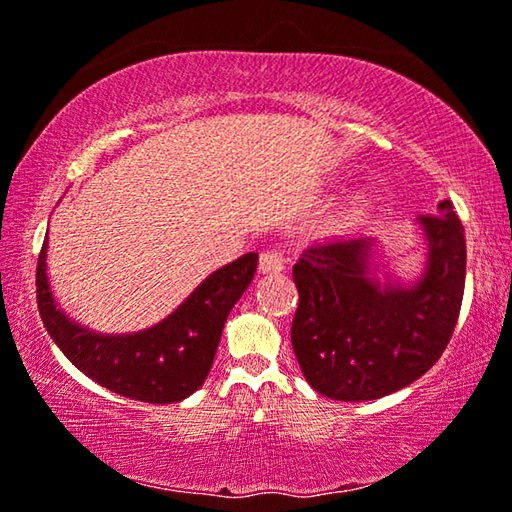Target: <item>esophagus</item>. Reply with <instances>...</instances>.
Wrapping results in <instances>:
<instances>
[{
    "label": "esophagus",
    "mask_w": 512,
    "mask_h": 512,
    "mask_svg": "<svg viewBox=\"0 0 512 512\" xmlns=\"http://www.w3.org/2000/svg\"><path fill=\"white\" fill-rule=\"evenodd\" d=\"M282 266H285V262H282V255L278 250H266V253L259 255V273L262 275L280 273Z\"/></svg>",
    "instance_id": "34e87169"
}]
</instances>
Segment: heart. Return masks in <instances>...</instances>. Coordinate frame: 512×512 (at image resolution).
<instances>
[{
    "mask_svg": "<svg viewBox=\"0 0 512 512\" xmlns=\"http://www.w3.org/2000/svg\"><path fill=\"white\" fill-rule=\"evenodd\" d=\"M371 198L367 196H355L351 202H348L346 209L342 212V218H339V225L342 227H355L360 225L364 218L371 214Z\"/></svg>",
    "mask_w": 512,
    "mask_h": 512,
    "instance_id": "heart-1",
    "label": "heart"
}]
</instances>
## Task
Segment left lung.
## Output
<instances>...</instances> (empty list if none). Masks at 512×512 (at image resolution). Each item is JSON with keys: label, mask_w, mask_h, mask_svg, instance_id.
Instances as JSON below:
<instances>
[{"label": "left lung", "mask_w": 512, "mask_h": 512, "mask_svg": "<svg viewBox=\"0 0 512 512\" xmlns=\"http://www.w3.org/2000/svg\"><path fill=\"white\" fill-rule=\"evenodd\" d=\"M426 243L415 280L378 275L373 241L305 250L294 266L291 346L303 376L335 401H373L415 383L444 353L465 291V230L451 200L419 216Z\"/></svg>", "instance_id": "1"}]
</instances>
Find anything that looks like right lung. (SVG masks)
Segmentation results:
<instances>
[{
    "mask_svg": "<svg viewBox=\"0 0 512 512\" xmlns=\"http://www.w3.org/2000/svg\"><path fill=\"white\" fill-rule=\"evenodd\" d=\"M257 253L209 273L180 305L154 326L104 335L72 321L54 298L47 275V234L38 257V312L54 344L75 367L120 396L145 403H177L205 383L227 314L248 289Z\"/></svg>",
    "mask_w": 512,
    "mask_h": 512,
    "instance_id": "obj_1",
    "label": "right lung"
}]
</instances>
